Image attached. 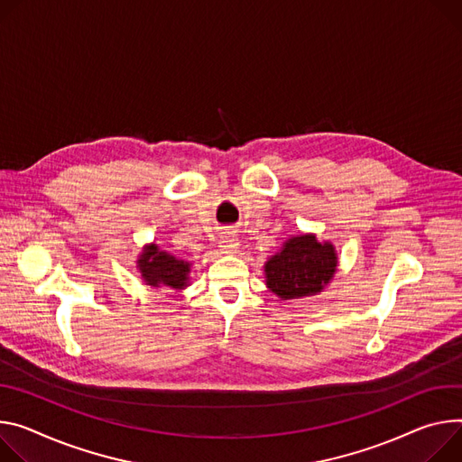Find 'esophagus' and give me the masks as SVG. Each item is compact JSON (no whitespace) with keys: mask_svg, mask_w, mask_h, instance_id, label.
I'll use <instances>...</instances> for the list:
<instances>
[{"mask_svg":"<svg viewBox=\"0 0 462 462\" xmlns=\"http://www.w3.org/2000/svg\"><path fill=\"white\" fill-rule=\"evenodd\" d=\"M219 246H221V250L223 253H234V250L237 248V236H236V232L232 230V228H226L225 232H223V236H221V241H219Z\"/></svg>","mask_w":462,"mask_h":462,"instance_id":"obj_1","label":"esophagus"}]
</instances>
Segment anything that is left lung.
<instances>
[{
	"instance_id": "1",
	"label": "left lung",
	"mask_w": 462,
	"mask_h": 462,
	"mask_svg": "<svg viewBox=\"0 0 462 462\" xmlns=\"http://www.w3.org/2000/svg\"><path fill=\"white\" fill-rule=\"evenodd\" d=\"M335 267L337 256L329 243H320L315 236L292 237L265 263L267 287L283 300L310 297L322 291Z\"/></svg>"
}]
</instances>
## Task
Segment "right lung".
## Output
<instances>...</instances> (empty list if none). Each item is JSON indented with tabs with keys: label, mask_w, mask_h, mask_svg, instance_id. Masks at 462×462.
I'll return each mask as SVG.
<instances>
[{
	"label": "right lung",
	"mask_w": 462,
	"mask_h": 462,
	"mask_svg": "<svg viewBox=\"0 0 462 462\" xmlns=\"http://www.w3.org/2000/svg\"><path fill=\"white\" fill-rule=\"evenodd\" d=\"M138 263L147 285H170L175 289H182L188 282L189 263L177 260L175 256L163 253V250H158L156 245H151L147 250H143Z\"/></svg>",
	"instance_id": "add662e5"
}]
</instances>
